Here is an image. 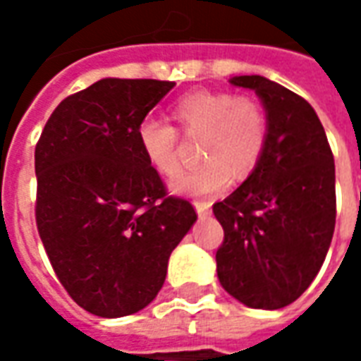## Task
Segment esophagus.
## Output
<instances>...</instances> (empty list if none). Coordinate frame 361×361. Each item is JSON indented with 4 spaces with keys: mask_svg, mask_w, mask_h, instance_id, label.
<instances>
[{
    "mask_svg": "<svg viewBox=\"0 0 361 361\" xmlns=\"http://www.w3.org/2000/svg\"><path fill=\"white\" fill-rule=\"evenodd\" d=\"M193 207H195V211H197V214H199V216H209V214H211V203H203V201H197Z\"/></svg>",
    "mask_w": 361,
    "mask_h": 361,
    "instance_id": "esophagus-1",
    "label": "esophagus"
}]
</instances>
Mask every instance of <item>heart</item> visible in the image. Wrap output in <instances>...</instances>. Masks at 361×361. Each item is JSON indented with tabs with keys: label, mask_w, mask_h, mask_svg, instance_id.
I'll use <instances>...</instances> for the list:
<instances>
[{
	"label": "heart",
	"mask_w": 361,
	"mask_h": 361,
	"mask_svg": "<svg viewBox=\"0 0 361 361\" xmlns=\"http://www.w3.org/2000/svg\"><path fill=\"white\" fill-rule=\"evenodd\" d=\"M172 114L185 133H201L199 158L204 160L173 178L170 189L176 195H216L230 185L232 173L240 180L250 176L265 152L269 118L263 104L251 96L193 90L173 104ZM137 142L158 173L178 172V135L170 123L145 118L137 127Z\"/></svg>",
	"instance_id": "obj_1"
}]
</instances>
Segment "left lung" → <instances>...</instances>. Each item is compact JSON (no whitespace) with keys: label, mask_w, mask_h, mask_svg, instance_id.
Wrapping results in <instances>:
<instances>
[{"label":"left lung","mask_w":361,"mask_h":361,"mask_svg":"<svg viewBox=\"0 0 361 361\" xmlns=\"http://www.w3.org/2000/svg\"><path fill=\"white\" fill-rule=\"evenodd\" d=\"M255 90L269 118L263 157L212 212L224 228L216 272L253 310H280L307 290L334 232V158L307 100L261 75L232 77Z\"/></svg>","instance_id":"1"}]
</instances>
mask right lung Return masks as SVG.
Masks as SVG:
<instances>
[{"label":"right lung","instance_id":"right-lung-1","mask_svg":"<svg viewBox=\"0 0 361 361\" xmlns=\"http://www.w3.org/2000/svg\"><path fill=\"white\" fill-rule=\"evenodd\" d=\"M176 82L100 79L54 110L35 150L36 226L59 282L92 315L145 310L197 214L166 195L137 127Z\"/></svg>","mask_w":361,"mask_h":361}]
</instances>
